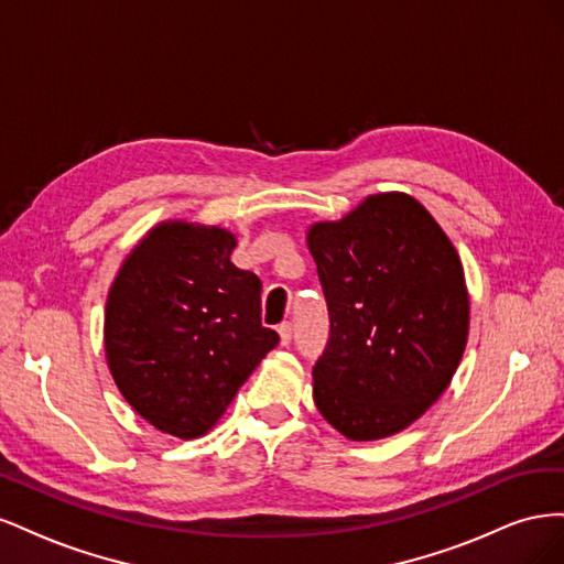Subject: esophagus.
I'll return each instance as SVG.
<instances>
[{
  "instance_id": "34e87169",
  "label": "esophagus",
  "mask_w": 564,
  "mask_h": 564,
  "mask_svg": "<svg viewBox=\"0 0 564 564\" xmlns=\"http://www.w3.org/2000/svg\"><path fill=\"white\" fill-rule=\"evenodd\" d=\"M278 332H280V340H282V346H289V344H292V336H294V327H292V322H282L280 327H278Z\"/></svg>"
}]
</instances>
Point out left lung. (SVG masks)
I'll use <instances>...</instances> for the list:
<instances>
[{
	"instance_id": "obj_1",
	"label": "left lung",
	"mask_w": 564,
	"mask_h": 564,
	"mask_svg": "<svg viewBox=\"0 0 564 564\" xmlns=\"http://www.w3.org/2000/svg\"><path fill=\"white\" fill-rule=\"evenodd\" d=\"M308 249L329 311L313 367L319 414L350 440L404 431L447 390L468 338L464 268L414 197L373 195Z\"/></svg>"
}]
</instances>
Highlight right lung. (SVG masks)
I'll use <instances>...</instances> for the list:
<instances>
[{"mask_svg":"<svg viewBox=\"0 0 564 564\" xmlns=\"http://www.w3.org/2000/svg\"><path fill=\"white\" fill-rule=\"evenodd\" d=\"M220 228L162 224L110 289L106 352L127 402L176 437L207 433L280 344L261 324V280L232 265Z\"/></svg>","mask_w":564,"mask_h":564,"instance_id":"add662e5","label":"right lung"}]
</instances>
